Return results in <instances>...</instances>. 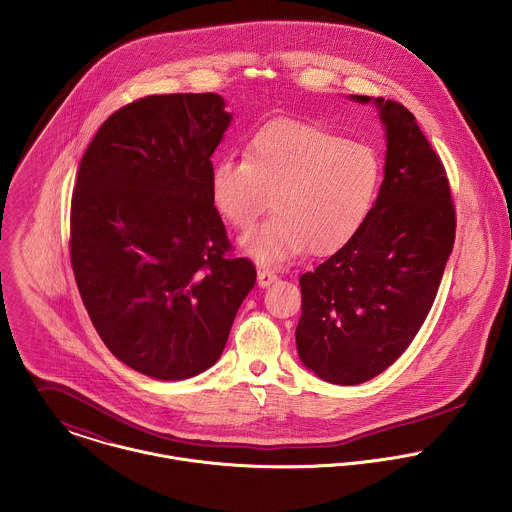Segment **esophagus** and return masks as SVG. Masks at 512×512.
<instances>
[{"label":"esophagus","instance_id":"obj_1","mask_svg":"<svg viewBox=\"0 0 512 512\" xmlns=\"http://www.w3.org/2000/svg\"><path fill=\"white\" fill-rule=\"evenodd\" d=\"M274 282H278V276H276L274 272H270V270H260V272H258V286H260V288H268V286H272Z\"/></svg>","mask_w":512,"mask_h":512}]
</instances>
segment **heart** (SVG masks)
Segmentation results:
<instances>
[{"label": "heart", "instance_id": "obj_1", "mask_svg": "<svg viewBox=\"0 0 512 512\" xmlns=\"http://www.w3.org/2000/svg\"><path fill=\"white\" fill-rule=\"evenodd\" d=\"M380 177L372 147L280 120L252 136L244 161H217L209 191L220 217L242 232L270 199L274 217L248 234L242 248L264 264H280L305 248L325 254L349 242L374 207Z\"/></svg>", "mask_w": 512, "mask_h": 512}]
</instances>
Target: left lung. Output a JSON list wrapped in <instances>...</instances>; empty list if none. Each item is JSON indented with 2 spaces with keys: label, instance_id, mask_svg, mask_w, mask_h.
I'll list each match as a JSON object with an SVG mask.
<instances>
[{
  "label": "left lung",
  "instance_id": "1",
  "mask_svg": "<svg viewBox=\"0 0 512 512\" xmlns=\"http://www.w3.org/2000/svg\"><path fill=\"white\" fill-rule=\"evenodd\" d=\"M372 104L384 128V181L359 228L299 278L301 363L331 384H361L392 365L426 321L453 250L455 211L436 151L398 102Z\"/></svg>",
  "mask_w": 512,
  "mask_h": 512
}]
</instances>
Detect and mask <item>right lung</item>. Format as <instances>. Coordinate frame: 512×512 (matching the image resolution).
I'll return each mask as SVG.
<instances>
[{
  "mask_svg": "<svg viewBox=\"0 0 512 512\" xmlns=\"http://www.w3.org/2000/svg\"><path fill=\"white\" fill-rule=\"evenodd\" d=\"M219 94H155L114 112L86 147L71 262L100 339L124 365L183 380L215 365L256 284L211 201L232 114Z\"/></svg>",
  "mask_w": 512,
  "mask_h": 512,
  "instance_id": "add662e5",
  "label": "right lung"
}]
</instances>
